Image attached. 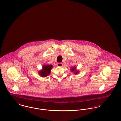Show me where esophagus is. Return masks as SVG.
I'll use <instances>...</instances> for the list:
<instances>
[{
	"label": "esophagus",
	"mask_w": 121,
	"mask_h": 121,
	"mask_svg": "<svg viewBox=\"0 0 121 121\" xmlns=\"http://www.w3.org/2000/svg\"><path fill=\"white\" fill-rule=\"evenodd\" d=\"M57 65L58 67H62L63 66V63H57Z\"/></svg>",
	"instance_id": "1"
}]
</instances>
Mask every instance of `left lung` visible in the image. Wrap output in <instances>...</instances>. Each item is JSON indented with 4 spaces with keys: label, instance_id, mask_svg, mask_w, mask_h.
Masks as SVG:
<instances>
[{
    "label": "left lung",
    "instance_id": "left-lung-1",
    "mask_svg": "<svg viewBox=\"0 0 121 121\" xmlns=\"http://www.w3.org/2000/svg\"><path fill=\"white\" fill-rule=\"evenodd\" d=\"M70 71L72 72H73L74 74H78L79 73V71L78 70H76V67H75V66H74L73 68H72L71 69H70Z\"/></svg>",
    "mask_w": 121,
    "mask_h": 121
}]
</instances>
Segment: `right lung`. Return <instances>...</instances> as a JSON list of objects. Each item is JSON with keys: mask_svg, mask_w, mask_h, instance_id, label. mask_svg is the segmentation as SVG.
<instances>
[{"mask_svg": "<svg viewBox=\"0 0 121 121\" xmlns=\"http://www.w3.org/2000/svg\"><path fill=\"white\" fill-rule=\"evenodd\" d=\"M53 66L52 65L45 64L43 66L42 69L39 71V74L42 77H46L50 74L51 70Z\"/></svg>", "mask_w": 121, "mask_h": 121, "instance_id": "obj_1", "label": "right lung"}]
</instances>
